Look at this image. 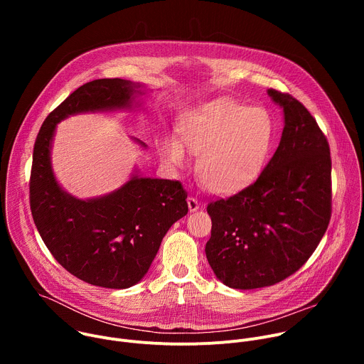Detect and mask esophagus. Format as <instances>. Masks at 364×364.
Wrapping results in <instances>:
<instances>
[{"label": "esophagus", "instance_id": "1", "mask_svg": "<svg viewBox=\"0 0 364 364\" xmlns=\"http://www.w3.org/2000/svg\"><path fill=\"white\" fill-rule=\"evenodd\" d=\"M187 204H188V210L190 212H197L200 209V203L197 198L194 197H188L187 198Z\"/></svg>", "mask_w": 364, "mask_h": 364}]
</instances>
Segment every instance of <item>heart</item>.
Listing matches in <instances>:
<instances>
[{
    "instance_id": "obj_1",
    "label": "heart",
    "mask_w": 364,
    "mask_h": 364,
    "mask_svg": "<svg viewBox=\"0 0 364 364\" xmlns=\"http://www.w3.org/2000/svg\"><path fill=\"white\" fill-rule=\"evenodd\" d=\"M177 132L180 139L166 135L159 145L163 161L173 168L183 167L186 146L197 154L200 183L219 196L249 187L262 173L274 142L269 114L232 99L210 100L188 111Z\"/></svg>"
}]
</instances>
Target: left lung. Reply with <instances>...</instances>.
<instances>
[{
	"label": "left lung",
	"mask_w": 364,
	"mask_h": 364,
	"mask_svg": "<svg viewBox=\"0 0 364 364\" xmlns=\"http://www.w3.org/2000/svg\"><path fill=\"white\" fill-rule=\"evenodd\" d=\"M268 95L284 112L274 157L252 186L207 205V261L218 279L235 289L269 287L296 272L331 218L327 138L295 97L275 89Z\"/></svg>",
	"instance_id": "8db88e82"
}]
</instances>
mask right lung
Wrapping results in <instances>:
<instances>
[{"instance_id":"add662e5","label":"right lung","mask_w":364,"mask_h":364,"mask_svg":"<svg viewBox=\"0 0 364 364\" xmlns=\"http://www.w3.org/2000/svg\"><path fill=\"white\" fill-rule=\"evenodd\" d=\"M145 85L97 79L77 87L43 122L33 151L30 205L37 230L56 261L96 287L125 289L148 272L168 229L187 215L178 181L141 177L135 167L119 188L77 198L58 181L51 146L58 124L70 115L141 108ZM141 148L146 145L132 138Z\"/></svg>"}]
</instances>
